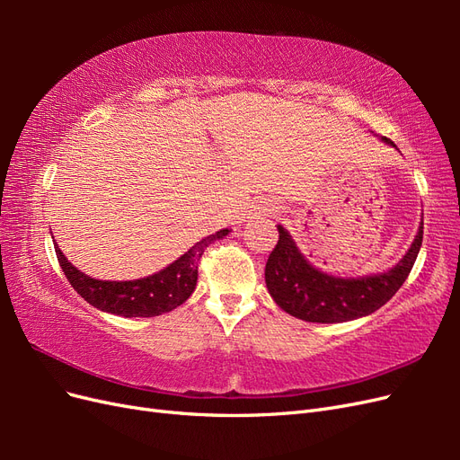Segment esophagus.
Returning a JSON list of instances; mask_svg holds the SVG:
<instances>
[{"label": "esophagus", "instance_id": "esophagus-1", "mask_svg": "<svg viewBox=\"0 0 460 460\" xmlns=\"http://www.w3.org/2000/svg\"><path fill=\"white\" fill-rule=\"evenodd\" d=\"M264 211H269V208H264Z\"/></svg>", "mask_w": 460, "mask_h": 460}]
</instances>
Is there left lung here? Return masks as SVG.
<instances>
[{
	"label": "left lung",
	"mask_w": 460,
	"mask_h": 460,
	"mask_svg": "<svg viewBox=\"0 0 460 460\" xmlns=\"http://www.w3.org/2000/svg\"><path fill=\"white\" fill-rule=\"evenodd\" d=\"M382 140L395 147L387 137H382ZM278 234L280 238H278L276 247L269 255L267 269H264V282H267L269 294L278 307L291 316L307 320V323L333 324L378 311L397 294L419 257L424 222H420L419 234L414 235L409 252L394 269L363 278H338L314 269L301 255L288 230L278 225Z\"/></svg>",
	"instance_id": "obj_1"
}]
</instances>
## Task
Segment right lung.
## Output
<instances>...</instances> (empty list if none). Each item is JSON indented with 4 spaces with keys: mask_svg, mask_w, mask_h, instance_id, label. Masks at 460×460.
<instances>
[{
    "mask_svg": "<svg viewBox=\"0 0 460 460\" xmlns=\"http://www.w3.org/2000/svg\"><path fill=\"white\" fill-rule=\"evenodd\" d=\"M230 230L225 228L205 240L198 242L190 252L176 259L169 267L128 282L95 280V278L80 272L66 261L61 249L55 243V253L68 282L95 309L119 314V316H159L182 305L196 289L198 284V262L208 243L225 238Z\"/></svg>",
    "mask_w": 460,
    "mask_h": 460,
    "instance_id": "1",
    "label": "right lung"
}]
</instances>
